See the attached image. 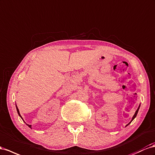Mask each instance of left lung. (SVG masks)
I'll use <instances>...</instances> for the list:
<instances>
[{
    "instance_id": "obj_1",
    "label": "left lung",
    "mask_w": 155,
    "mask_h": 155,
    "mask_svg": "<svg viewBox=\"0 0 155 155\" xmlns=\"http://www.w3.org/2000/svg\"><path fill=\"white\" fill-rule=\"evenodd\" d=\"M140 106H139L138 108H137V110L136 111V112H135V114H134V116L132 117V120H130V123H128V124H127V125H126V127H127V126H128V124H130V123H131V122H132V120H133L134 119L136 118V115H137V112H138V111H139V109H140Z\"/></svg>"
}]
</instances>
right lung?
Returning a JSON list of instances; mask_svg holds the SVG:
<instances>
[{
  "label": "right lung",
  "mask_w": 155,
  "mask_h": 155,
  "mask_svg": "<svg viewBox=\"0 0 155 155\" xmlns=\"http://www.w3.org/2000/svg\"><path fill=\"white\" fill-rule=\"evenodd\" d=\"M15 107H16V110H17V111H18V115H19V116L21 118V119L23 120V119L22 118V117H21V115H20V113H19V109H18V106H17V105H16V104H15ZM24 121V120H23ZM24 122H25V121H24ZM25 123L27 125V126L29 127V128H32V126H31V124H27L25 122Z\"/></svg>",
  "instance_id": "right-lung-1"
}]
</instances>
